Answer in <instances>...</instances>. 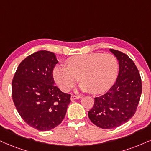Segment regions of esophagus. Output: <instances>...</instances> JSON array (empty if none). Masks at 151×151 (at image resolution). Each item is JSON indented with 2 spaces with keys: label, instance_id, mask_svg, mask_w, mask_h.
<instances>
[{
  "label": "esophagus",
  "instance_id": "34e87169",
  "mask_svg": "<svg viewBox=\"0 0 151 151\" xmlns=\"http://www.w3.org/2000/svg\"><path fill=\"white\" fill-rule=\"evenodd\" d=\"M79 98H80L79 96H76V95H73V94H72L71 96H70V100H71L72 101H73L74 100L78 99H79Z\"/></svg>",
  "mask_w": 151,
  "mask_h": 151
}]
</instances>
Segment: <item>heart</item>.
Wrapping results in <instances>:
<instances>
[{"instance_id": "heart-1", "label": "heart", "mask_w": 151, "mask_h": 151, "mask_svg": "<svg viewBox=\"0 0 151 151\" xmlns=\"http://www.w3.org/2000/svg\"><path fill=\"white\" fill-rule=\"evenodd\" d=\"M66 66L54 68L53 77L61 91L68 92L81 80L79 90L99 94L107 90L116 80L118 61L111 54L92 53L67 59Z\"/></svg>"}]
</instances>
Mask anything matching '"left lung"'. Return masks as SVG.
Returning a JSON list of instances; mask_svg holds the SVG:
<instances>
[{
  "instance_id": "left-lung-1",
  "label": "left lung",
  "mask_w": 151,
  "mask_h": 151,
  "mask_svg": "<svg viewBox=\"0 0 151 151\" xmlns=\"http://www.w3.org/2000/svg\"><path fill=\"white\" fill-rule=\"evenodd\" d=\"M119 63L115 83L105 94L94 98L88 117L97 127L113 129L127 122L134 115L140 100L142 85L139 70L125 54L110 49Z\"/></svg>"
}]
</instances>
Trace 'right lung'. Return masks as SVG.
Listing matches in <instances>:
<instances>
[{
	"label": "right lung",
	"mask_w": 151,
	"mask_h": 151,
	"mask_svg": "<svg viewBox=\"0 0 151 151\" xmlns=\"http://www.w3.org/2000/svg\"><path fill=\"white\" fill-rule=\"evenodd\" d=\"M58 63L51 52L40 50L19 65L12 82V99L27 124L47 131L64 120L70 95L54 85L53 69Z\"/></svg>",
	"instance_id": "add662e5"
}]
</instances>
